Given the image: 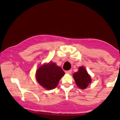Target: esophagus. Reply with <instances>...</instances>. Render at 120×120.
Masks as SVG:
<instances>
[{
    "label": "esophagus",
    "instance_id": "esophagus-1",
    "mask_svg": "<svg viewBox=\"0 0 120 120\" xmlns=\"http://www.w3.org/2000/svg\"><path fill=\"white\" fill-rule=\"evenodd\" d=\"M71 71H72L71 70H67V71H65V73L66 74H71Z\"/></svg>",
    "mask_w": 120,
    "mask_h": 120
}]
</instances>
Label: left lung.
Instances as JSON below:
<instances>
[{"instance_id":"8db88e82","label":"left lung","mask_w":120,"mask_h":120,"mask_svg":"<svg viewBox=\"0 0 120 120\" xmlns=\"http://www.w3.org/2000/svg\"><path fill=\"white\" fill-rule=\"evenodd\" d=\"M73 78L77 86L81 89L87 88L88 84L91 82V76L88 75L83 67H80L78 71L73 74Z\"/></svg>"}]
</instances>
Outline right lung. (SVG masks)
<instances>
[{
    "mask_svg": "<svg viewBox=\"0 0 120 120\" xmlns=\"http://www.w3.org/2000/svg\"><path fill=\"white\" fill-rule=\"evenodd\" d=\"M64 74L62 68L57 66L55 63L50 62L41 66L37 70L36 79L41 86L50 90L57 87Z\"/></svg>",
    "mask_w": 120,
    "mask_h": 120,
    "instance_id": "1",
    "label": "right lung"
}]
</instances>
